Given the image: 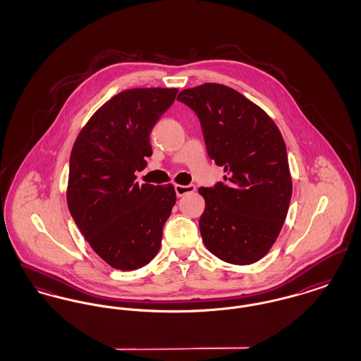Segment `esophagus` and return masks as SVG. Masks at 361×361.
<instances>
[{"label": "esophagus", "instance_id": "obj_1", "mask_svg": "<svg viewBox=\"0 0 361 361\" xmlns=\"http://www.w3.org/2000/svg\"><path fill=\"white\" fill-rule=\"evenodd\" d=\"M176 195L178 196V197H181V196H184V195H187V193H192V192H195V185H180V184H177L176 187Z\"/></svg>", "mask_w": 361, "mask_h": 361}]
</instances>
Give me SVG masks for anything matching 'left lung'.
Instances as JSON below:
<instances>
[{"instance_id": "left-lung-1", "label": "left lung", "mask_w": 361, "mask_h": 361, "mask_svg": "<svg viewBox=\"0 0 361 361\" xmlns=\"http://www.w3.org/2000/svg\"><path fill=\"white\" fill-rule=\"evenodd\" d=\"M177 100L196 112L207 153L226 173L224 183L199 188L206 200L199 221L203 242L228 264L257 262L274 246L291 202L281 133L264 109L222 84L184 89Z\"/></svg>"}]
</instances>
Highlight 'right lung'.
<instances>
[{"label":"right lung","instance_id":"right-lung-1","mask_svg":"<svg viewBox=\"0 0 361 361\" xmlns=\"http://www.w3.org/2000/svg\"><path fill=\"white\" fill-rule=\"evenodd\" d=\"M176 87L123 90L100 106L75 139L66 199L96 255L115 269L134 271L157 256L176 192L139 185L135 172L153 154L150 133L172 105Z\"/></svg>","mask_w":361,"mask_h":361}]
</instances>
